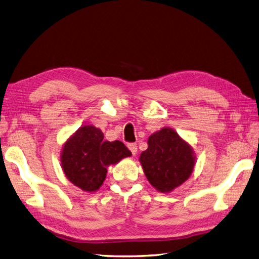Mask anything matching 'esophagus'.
Instances as JSON below:
<instances>
[{"label": "esophagus", "mask_w": 259, "mask_h": 259, "mask_svg": "<svg viewBox=\"0 0 259 259\" xmlns=\"http://www.w3.org/2000/svg\"><path fill=\"white\" fill-rule=\"evenodd\" d=\"M128 148H129V150L131 151V153L134 154V155H136L137 154V152H138V147H137V144L136 143H130V144H128Z\"/></svg>", "instance_id": "1"}]
</instances>
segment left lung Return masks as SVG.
I'll list each match as a JSON object with an SVG mask.
<instances>
[{
    "mask_svg": "<svg viewBox=\"0 0 259 259\" xmlns=\"http://www.w3.org/2000/svg\"><path fill=\"white\" fill-rule=\"evenodd\" d=\"M149 183L157 191L168 194L193 174L196 154L191 145L169 127L148 139V149L139 157Z\"/></svg>",
    "mask_w": 259,
    "mask_h": 259,
    "instance_id": "obj_1",
    "label": "left lung"
}]
</instances>
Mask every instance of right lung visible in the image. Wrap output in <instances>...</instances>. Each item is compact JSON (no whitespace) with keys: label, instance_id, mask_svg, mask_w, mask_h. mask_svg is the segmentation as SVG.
Masks as SVG:
<instances>
[{"label":"right lung","instance_id":"1","mask_svg":"<svg viewBox=\"0 0 259 259\" xmlns=\"http://www.w3.org/2000/svg\"><path fill=\"white\" fill-rule=\"evenodd\" d=\"M131 155L121 141L104 140L101 129L85 124L64 142L60 158L65 177L83 191L94 193L106 180L107 167Z\"/></svg>","mask_w":259,"mask_h":259}]
</instances>
